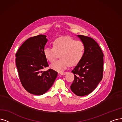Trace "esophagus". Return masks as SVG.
Wrapping results in <instances>:
<instances>
[{
	"label": "esophagus",
	"mask_w": 122,
	"mask_h": 122,
	"mask_svg": "<svg viewBox=\"0 0 122 122\" xmlns=\"http://www.w3.org/2000/svg\"><path fill=\"white\" fill-rule=\"evenodd\" d=\"M66 73H67L66 72H61V73H60V74L61 75H65Z\"/></svg>",
	"instance_id": "obj_1"
}]
</instances>
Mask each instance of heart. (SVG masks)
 Instances as JSON below:
<instances>
[{"mask_svg":"<svg viewBox=\"0 0 122 122\" xmlns=\"http://www.w3.org/2000/svg\"><path fill=\"white\" fill-rule=\"evenodd\" d=\"M85 46L81 41H75L70 37H60L54 40L53 47H46L44 55L50 62L55 61L59 54L61 58L50 65L53 70L58 72L65 70L70 64L74 66L82 60Z\"/></svg>","mask_w":122,"mask_h":122,"instance_id":"heart-1","label":"heart"}]
</instances>
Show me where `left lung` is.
<instances>
[{"label":"left lung","mask_w":122,"mask_h":122,"mask_svg":"<svg viewBox=\"0 0 122 122\" xmlns=\"http://www.w3.org/2000/svg\"><path fill=\"white\" fill-rule=\"evenodd\" d=\"M77 36L84 44L85 49L82 60L72 71L74 79L70 88L76 96L82 97L91 93L102 78L103 54L93 39Z\"/></svg>","instance_id":"8db88e82"}]
</instances>
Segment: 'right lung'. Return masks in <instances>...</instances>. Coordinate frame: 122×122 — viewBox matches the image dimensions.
<instances>
[{"instance_id":"obj_1","label":"right lung","mask_w":122,"mask_h":122,"mask_svg":"<svg viewBox=\"0 0 122 122\" xmlns=\"http://www.w3.org/2000/svg\"><path fill=\"white\" fill-rule=\"evenodd\" d=\"M40 35L26 40L15 54L16 66L21 84L29 93L40 96L51 87L58 73L53 69L43 71L49 66L44 55L48 40Z\"/></svg>"}]
</instances>
